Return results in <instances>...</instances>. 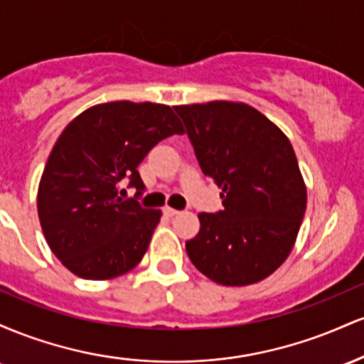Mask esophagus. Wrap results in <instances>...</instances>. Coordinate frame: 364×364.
I'll return each instance as SVG.
<instances>
[{
  "label": "esophagus",
  "mask_w": 364,
  "mask_h": 364,
  "mask_svg": "<svg viewBox=\"0 0 364 364\" xmlns=\"http://www.w3.org/2000/svg\"><path fill=\"white\" fill-rule=\"evenodd\" d=\"M164 214L168 217H174L176 214H179V210H176V208H171V207H166L164 208Z\"/></svg>",
  "instance_id": "esophagus-1"
}]
</instances>
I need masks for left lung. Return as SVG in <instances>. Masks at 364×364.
<instances>
[{"label":"left lung","instance_id":"obj_1","mask_svg":"<svg viewBox=\"0 0 364 364\" xmlns=\"http://www.w3.org/2000/svg\"><path fill=\"white\" fill-rule=\"evenodd\" d=\"M203 174L223 190V210L198 214L186 241L196 269L223 286H248L289 257L306 210L298 159L282 129L245 102L174 106Z\"/></svg>","mask_w":364,"mask_h":364}]
</instances>
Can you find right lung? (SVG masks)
Segmentation results:
<instances>
[{
  "mask_svg": "<svg viewBox=\"0 0 364 364\" xmlns=\"http://www.w3.org/2000/svg\"><path fill=\"white\" fill-rule=\"evenodd\" d=\"M183 132L169 106L129 101L92 106L63 129L41 178L37 214L70 272L107 281L139 265L162 212L121 198V181L129 179L141 195L139 164L159 141Z\"/></svg>",
  "mask_w": 364,
  "mask_h": 364,
  "instance_id": "right-lung-1",
  "label": "right lung"
}]
</instances>
